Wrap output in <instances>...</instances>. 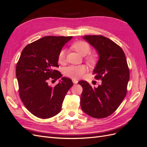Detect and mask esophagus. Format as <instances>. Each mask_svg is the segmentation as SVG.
Wrapping results in <instances>:
<instances>
[{"label":"esophagus","instance_id":"obj_1","mask_svg":"<svg viewBox=\"0 0 147 147\" xmlns=\"http://www.w3.org/2000/svg\"><path fill=\"white\" fill-rule=\"evenodd\" d=\"M72 82H73V83H75V84H77L78 82V81L77 80H76V79H72Z\"/></svg>","mask_w":147,"mask_h":147}]
</instances>
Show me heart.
Returning a JSON list of instances; mask_svg holds the SVG:
<instances>
[{"label":"heart","mask_w":147,"mask_h":147,"mask_svg":"<svg viewBox=\"0 0 147 147\" xmlns=\"http://www.w3.org/2000/svg\"><path fill=\"white\" fill-rule=\"evenodd\" d=\"M72 48L78 52L82 56H84L89 54L91 48L89 44L84 41H78L74 42ZM66 50L64 49L61 50L58 55V62L59 63H63L65 60ZM96 55H91L86 57V61L89 63L92 64L96 61ZM86 67L84 65H70L67 67L64 70V74L69 77L72 78H79L82 77L84 74L86 72Z\"/></svg>","instance_id":"b5f03b06"}]
</instances>
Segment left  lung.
<instances>
[{
    "mask_svg": "<svg viewBox=\"0 0 147 147\" xmlns=\"http://www.w3.org/2000/svg\"><path fill=\"white\" fill-rule=\"evenodd\" d=\"M83 38L99 55L93 74L96 79L101 80L102 84L92 88L86 81L78 82L83 88L81 107L91 117H107L118 108L126 95L129 70L126 56L121 47L102 35H85Z\"/></svg>",
    "mask_w": 147,
    "mask_h": 147,
    "instance_id": "left-lung-1",
    "label": "left lung"
}]
</instances>
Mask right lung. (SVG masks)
<instances>
[{
  "instance_id": "right-lung-1",
  "label": "right lung",
  "mask_w": 147,
  "mask_h": 147,
  "mask_svg": "<svg viewBox=\"0 0 147 147\" xmlns=\"http://www.w3.org/2000/svg\"><path fill=\"white\" fill-rule=\"evenodd\" d=\"M72 37L46 36L31 43L22 51L16 68L20 98L29 112L46 119L60 112L67 92L73 86L71 79L62 77L55 87L48 81L57 80L63 75L58 55Z\"/></svg>"
}]
</instances>
